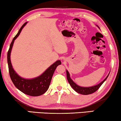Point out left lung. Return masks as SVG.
Listing matches in <instances>:
<instances>
[{"label": "left lung", "instance_id": "obj_1", "mask_svg": "<svg viewBox=\"0 0 121 121\" xmlns=\"http://www.w3.org/2000/svg\"><path fill=\"white\" fill-rule=\"evenodd\" d=\"M66 72H67V80L68 81L70 85L71 86L73 87V89L76 92H78L79 94H82V95H89V94H92L94 93V92H95V91H96L100 88V87L101 86L102 84L104 83V82L106 80L107 77H108L109 75L108 74V75H107V77L106 78L104 79L101 82H100V84H97L96 85L94 86H91V87H84L79 86L77 85V84H76L75 82H74L73 81L70 79V75H69V72H68V70L66 71Z\"/></svg>", "mask_w": 121, "mask_h": 121}]
</instances>
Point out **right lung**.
<instances>
[{"label":"right lung","mask_w":121,"mask_h":121,"mask_svg":"<svg viewBox=\"0 0 121 121\" xmlns=\"http://www.w3.org/2000/svg\"><path fill=\"white\" fill-rule=\"evenodd\" d=\"M27 22L23 24L20 29L17 35L15 36L11 42L9 51L8 52L7 59L9 72L10 78L13 84L20 91L23 93L31 96H38L43 94L48 89L50 85L51 79L58 65L61 64L60 60H57L51 65L42 75L39 77L32 79H26L21 78L16 74L13 68L10 61V53L12 49L14 41L20 34L23 27L26 25Z\"/></svg>","instance_id":"obj_1"}]
</instances>
